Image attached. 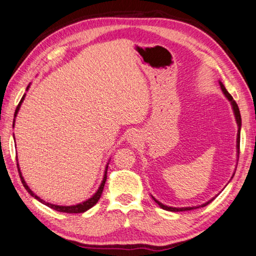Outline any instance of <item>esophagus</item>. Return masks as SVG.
Here are the masks:
<instances>
[{
	"mask_svg": "<svg viewBox=\"0 0 256 256\" xmlns=\"http://www.w3.org/2000/svg\"><path fill=\"white\" fill-rule=\"evenodd\" d=\"M130 140H131V141H135V140H136V134H135L134 132H132L131 133V135H130Z\"/></svg>",
	"mask_w": 256,
	"mask_h": 256,
	"instance_id": "34e87169",
	"label": "esophagus"
}]
</instances>
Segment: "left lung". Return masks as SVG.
<instances>
[{
	"label": "left lung",
	"instance_id": "1",
	"mask_svg": "<svg viewBox=\"0 0 256 256\" xmlns=\"http://www.w3.org/2000/svg\"><path fill=\"white\" fill-rule=\"evenodd\" d=\"M220 85H221V88H222V91H223V93L225 94V96H226L228 98V101H231V103H232V106H233V110H234V114H235V118H236V122H238V153L240 154V128H241V123H242V121H241V114H240V110H238V104H236V102L234 101L233 100V98H232V95L230 94L228 91H226V88H224V85L222 84V83H220ZM154 201L156 202L158 205H160V208H162L163 210H166V211H171V212H181V211H190V210H194V208H203V206H205V205H208V203H211L212 201H213V198L212 200H210L208 202H206L205 204H202V205H200V206H193V208H171V206H166V205H163L162 203H160L158 200H155L154 198Z\"/></svg>",
	"mask_w": 256,
	"mask_h": 256
}]
</instances>
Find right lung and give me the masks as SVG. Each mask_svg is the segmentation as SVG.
Masks as SVG:
<instances>
[{
    "label": "right lung",
    "instance_id": "add662e5",
    "mask_svg": "<svg viewBox=\"0 0 256 256\" xmlns=\"http://www.w3.org/2000/svg\"><path fill=\"white\" fill-rule=\"evenodd\" d=\"M28 86H30V85H28ZM28 86L26 88V90L28 88ZM24 96H25V95H23V98H21V101H20L18 105L16 106V110H15V113H14V116H16V114H18V110H20V106H21V104H22L23 100H24ZM13 126H14V121H13ZM18 174H20V178H21V182H22V184H23V186L25 188V190H26V191H28L30 194L32 195L33 198H36L38 201H40L41 203L45 204V205H46V206H48V208H51L55 210V211L64 212V213H83V212H85V211H88V208H91L92 206H94V205L98 202L100 198H101L102 192H103V188H104V184H105V181H106V174H108V166H106V168H105V174H104V178H103L102 184L100 185V188H98V192L95 193L91 198H88V201H85V202H83V203H81V204H78V205H72V206H60V205H54V204H51V203L45 202V201H43V200L40 198L38 196V195H35V194L31 191V188H30L28 186L26 183H25L24 178H23L22 174H21V171H20L18 164Z\"/></svg>",
    "mask_w": 256,
    "mask_h": 256
}]
</instances>
